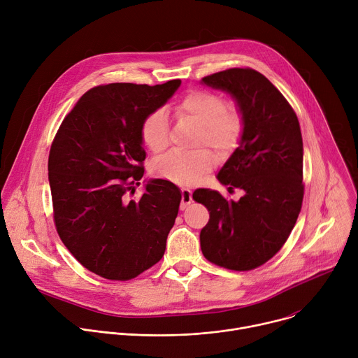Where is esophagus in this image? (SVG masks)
Listing matches in <instances>:
<instances>
[{"label": "esophagus", "instance_id": "obj_1", "mask_svg": "<svg viewBox=\"0 0 358 358\" xmlns=\"http://www.w3.org/2000/svg\"><path fill=\"white\" fill-rule=\"evenodd\" d=\"M192 203V196H191V191L187 188L181 189V203H180V210L184 211L188 208V206Z\"/></svg>", "mask_w": 358, "mask_h": 358}]
</instances>
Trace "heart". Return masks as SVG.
<instances>
[{"instance_id":"heart-1","label":"heart","mask_w":358,"mask_h":358,"mask_svg":"<svg viewBox=\"0 0 358 358\" xmlns=\"http://www.w3.org/2000/svg\"><path fill=\"white\" fill-rule=\"evenodd\" d=\"M178 120L198 126L195 145H211L228 152L238 144L243 131V116L239 108L229 105L222 96L207 89H191L182 94L173 108ZM143 144L151 152H160L170 144L169 117L163 109L148 113L140 127ZM217 164V157L208 148L195 151L173 150L159 157L152 169L171 181L195 182L210 173Z\"/></svg>"}]
</instances>
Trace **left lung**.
Instances as JSON below:
<instances>
[{"label":"left lung","mask_w":358,"mask_h":358,"mask_svg":"<svg viewBox=\"0 0 358 358\" xmlns=\"http://www.w3.org/2000/svg\"><path fill=\"white\" fill-rule=\"evenodd\" d=\"M229 92L243 116L239 147L218 180L242 189L239 201L199 188L194 201L206 206L208 224L199 234L201 250L211 264L238 272L257 269L287 241L301 210L303 141L297 116L285 96L262 73L231 68L202 78Z\"/></svg>","instance_id":"8db88e82"}]
</instances>
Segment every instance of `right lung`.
<instances>
[{"label":"right lung","instance_id":"right-lung-1","mask_svg":"<svg viewBox=\"0 0 358 358\" xmlns=\"http://www.w3.org/2000/svg\"><path fill=\"white\" fill-rule=\"evenodd\" d=\"M180 85L94 86L54 137L48 160L54 224L75 259L97 276L130 280L163 258L180 189L159 178L131 196L144 174L141 123Z\"/></svg>","mask_w":358,"mask_h":358}]
</instances>
